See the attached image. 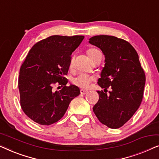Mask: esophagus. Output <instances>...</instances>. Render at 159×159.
Instances as JSON below:
<instances>
[{"mask_svg": "<svg viewBox=\"0 0 159 159\" xmlns=\"http://www.w3.org/2000/svg\"><path fill=\"white\" fill-rule=\"evenodd\" d=\"M88 90H80V93H81L82 95H85V94H87V93H88Z\"/></svg>", "mask_w": 159, "mask_h": 159, "instance_id": "obj_1", "label": "esophagus"}]
</instances>
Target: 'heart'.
Segmentation results:
<instances>
[{"instance_id":"heart-1","label":"heart","mask_w":159,"mask_h":159,"mask_svg":"<svg viewBox=\"0 0 159 159\" xmlns=\"http://www.w3.org/2000/svg\"><path fill=\"white\" fill-rule=\"evenodd\" d=\"M97 51H97L96 49L90 48L87 51V53H88L89 57L91 58V57H92V56L94 55ZM72 64H73V58H71L70 61L71 66L72 65ZM93 80H94V77H92V76L87 75V74H84V73H81L77 77L74 78L72 82L75 85L80 87V88H88L89 85H90V82L93 81Z\"/></svg>"}]
</instances>
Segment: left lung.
Wrapping results in <instances>:
<instances>
[{"instance_id": "obj_1", "label": "left lung", "mask_w": 159, "mask_h": 159, "mask_svg": "<svg viewBox=\"0 0 159 159\" xmlns=\"http://www.w3.org/2000/svg\"><path fill=\"white\" fill-rule=\"evenodd\" d=\"M89 43L99 48L105 56V65L98 84L112 90H103L93 110L102 124L111 129L121 127L133 116L143 100L145 75L135 49L125 40L114 36L96 35Z\"/></svg>"}]
</instances>
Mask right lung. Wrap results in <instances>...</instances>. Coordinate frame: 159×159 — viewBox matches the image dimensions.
Segmentation results:
<instances>
[{
    "instance_id": "obj_1",
    "label": "right lung",
    "mask_w": 159,
    "mask_h": 159,
    "mask_svg": "<svg viewBox=\"0 0 159 159\" xmlns=\"http://www.w3.org/2000/svg\"><path fill=\"white\" fill-rule=\"evenodd\" d=\"M84 37L53 35L37 43L19 71L18 81L23 111L34 122L50 125L64 116L69 103L80 93L77 86L67 87L71 55ZM56 82L64 85L53 91Z\"/></svg>"
}]
</instances>
